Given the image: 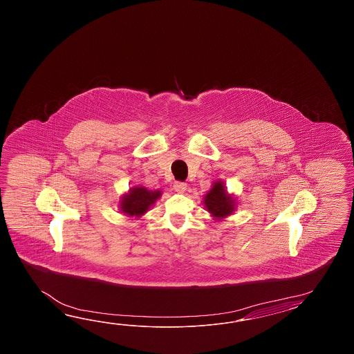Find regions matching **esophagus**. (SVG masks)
<instances>
[{"instance_id":"obj_1","label":"esophagus","mask_w":354,"mask_h":354,"mask_svg":"<svg viewBox=\"0 0 354 354\" xmlns=\"http://www.w3.org/2000/svg\"><path fill=\"white\" fill-rule=\"evenodd\" d=\"M174 188L177 194H185V191L187 189V185L185 182H176Z\"/></svg>"}]
</instances>
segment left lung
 I'll return each mask as SVG.
<instances>
[{
    "mask_svg": "<svg viewBox=\"0 0 354 354\" xmlns=\"http://www.w3.org/2000/svg\"><path fill=\"white\" fill-rule=\"evenodd\" d=\"M203 205L214 220H223L233 215L236 209V198L226 191L225 183L221 180H214L207 194L203 196Z\"/></svg>",
    "mask_w": 354,
    "mask_h": 354,
    "instance_id": "obj_1",
    "label": "left lung"
}]
</instances>
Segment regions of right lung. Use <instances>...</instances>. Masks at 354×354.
Here are the masks:
<instances>
[{
  "instance_id": "add662e5",
  "label": "right lung",
  "mask_w": 354,
  "mask_h": 354,
  "mask_svg": "<svg viewBox=\"0 0 354 354\" xmlns=\"http://www.w3.org/2000/svg\"><path fill=\"white\" fill-rule=\"evenodd\" d=\"M162 196L160 189H148L144 186L129 188L128 192L121 196L119 209L128 218H140L151 210Z\"/></svg>"
}]
</instances>
